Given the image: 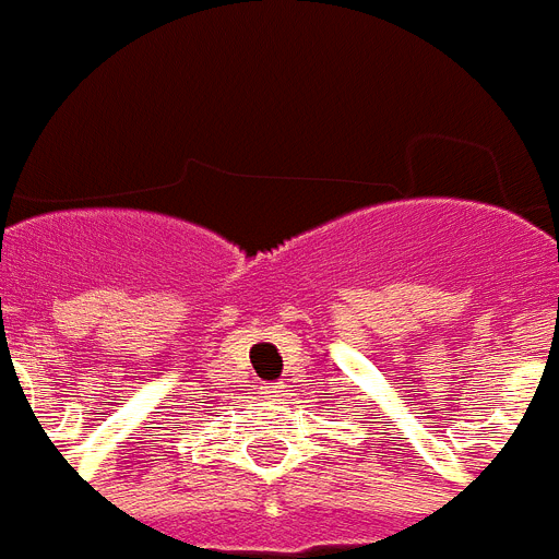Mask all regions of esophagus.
Listing matches in <instances>:
<instances>
[{
	"label": "esophagus",
	"mask_w": 559,
	"mask_h": 559,
	"mask_svg": "<svg viewBox=\"0 0 559 559\" xmlns=\"http://www.w3.org/2000/svg\"><path fill=\"white\" fill-rule=\"evenodd\" d=\"M281 389H284L281 382H266V385H263V394H270V397H275V394H281Z\"/></svg>",
	"instance_id": "34e87169"
}]
</instances>
